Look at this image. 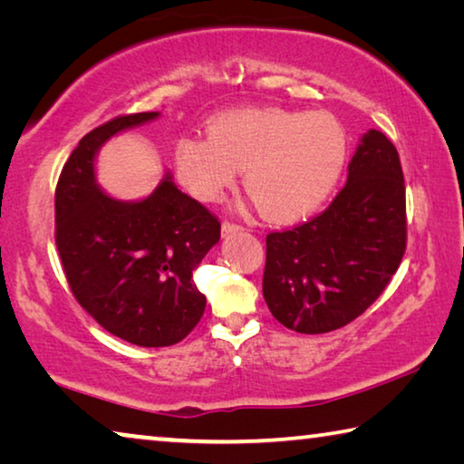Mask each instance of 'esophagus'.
<instances>
[{
	"instance_id": "1",
	"label": "esophagus",
	"mask_w": 464,
	"mask_h": 464,
	"mask_svg": "<svg viewBox=\"0 0 464 464\" xmlns=\"http://www.w3.org/2000/svg\"><path fill=\"white\" fill-rule=\"evenodd\" d=\"M241 227L237 225V223H233V221H223V233L227 235V233H233V231H239Z\"/></svg>"
}]
</instances>
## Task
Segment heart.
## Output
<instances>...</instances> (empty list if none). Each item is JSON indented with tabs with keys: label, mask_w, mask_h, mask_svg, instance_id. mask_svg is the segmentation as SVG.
<instances>
[{
	"label": "heart",
	"mask_w": 464,
	"mask_h": 464,
	"mask_svg": "<svg viewBox=\"0 0 464 464\" xmlns=\"http://www.w3.org/2000/svg\"><path fill=\"white\" fill-rule=\"evenodd\" d=\"M174 161L178 178L202 202L221 198L243 169V186L262 215L288 223L313 213L334 190L345 135L327 112L231 110L208 122V139H179Z\"/></svg>",
	"instance_id": "heart-1"
}]
</instances>
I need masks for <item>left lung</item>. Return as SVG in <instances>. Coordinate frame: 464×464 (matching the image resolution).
<instances>
[{"label": "left lung", "instance_id": "left-lung-1", "mask_svg": "<svg viewBox=\"0 0 464 464\" xmlns=\"http://www.w3.org/2000/svg\"><path fill=\"white\" fill-rule=\"evenodd\" d=\"M407 246L405 179L395 145L368 130L332 204L266 237L264 298L298 334H327L371 307Z\"/></svg>", "mask_w": 464, "mask_h": 464}]
</instances>
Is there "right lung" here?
Instances as JSON below:
<instances>
[{
	"label": "right lung",
	"instance_id": "1",
	"mask_svg": "<svg viewBox=\"0 0 464 464\" xmlns=\"http://www.w3.org/2000/svg\"><path fill=\"white\" fill-rule=\"evenodd\" d=\"M157 116L122 114L90 130L54 190V243L75 301L106 332L143 348L174 345L198 324L207 296L192 272L221 239V221L178 190L169 174L139 202L114 200L98 188V149Z\"/></svg>",
	"mask_w": 464,
	"mask_h": 464
}]
</instances>
